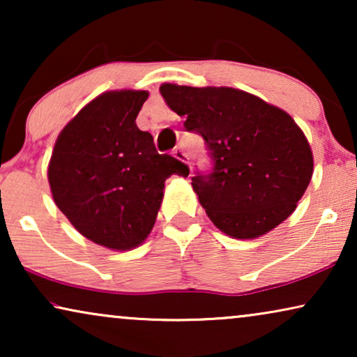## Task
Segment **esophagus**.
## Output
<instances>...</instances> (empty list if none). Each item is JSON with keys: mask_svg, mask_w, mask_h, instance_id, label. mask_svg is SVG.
Here are the masks:
<instances>
[{"mask_svg": "<svg viewBox=\"0 0 357 357\" xmlns=\"http://www.w3.org/2000/svg\"><path fill=\"white\" fill-rule=\"evenodd\" d=\"M172 154H174V158H175V159L182 160V162H185V164H188V155H187V154H185V153H183V151H182V149H180V148H178V149H175Z\"/></svg>", "mask_w": 357, "mask_h": 357, "instance_id": "1", "label": "esophagus"}]
</instances>
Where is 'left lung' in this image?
Segmentation results:
<instances>
[{
	"label": "left lung",
	"instance_id": "8db88e82",
	"mask_svg": "<svg viewBox=\"0 0 357 357\" xmlns=\"http://www.w3.org/2000/svg\"><path fill=\"white\" fill-rule=\"evenodd\" d=\"M187 131L206 141L213 170L192 187L214 226L257 238L291 216L309 187L314 155L289 114L232 87H159Z\"/></svg>",
	"mask_w": 357,
	"mask_h": 357
}]
</instances>
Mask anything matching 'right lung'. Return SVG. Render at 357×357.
I'll return each mask as SVG.
<instances>
[{"mask_svg":"<svg viewBox=\"0 0 357 357\" xmlns=\"http://www.w3.org/2000/svg\"><path fill=\"white\" fill-rule=\"evenodd\" d=\"M148 96L123 89L96 97L61 130L48 164L60 211L77 232L112 250L141 245L154 227L165 180L190 174L136 126Z\"/></svg>","mask_w":357,"mask_h":357,"instance_id":"right-lung-1","label":"right lung"}]
</instances>
